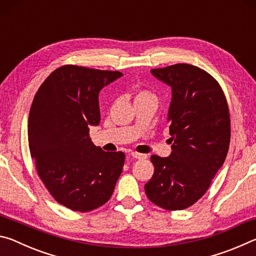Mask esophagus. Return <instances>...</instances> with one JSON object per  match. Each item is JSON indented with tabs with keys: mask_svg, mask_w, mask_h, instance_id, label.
I'll list each match as a JSON object with an SVG mask.
<instances>
[{
	"mask_svg": "<svg viewBox=\"0 0 256 256\" xmlns=\"http://www.w3.org/2000/svg\"><path fill=\"white\" fill-rule=\"evenodd\" d=\"M131 157L133 159H146V154H138V152H132Z\"/></svg>",
	"mask_w": 256,
	"mask_h": 256,
	"instance_id": "esophagus-1",
	"label": "esophagus"
}]
</instances>
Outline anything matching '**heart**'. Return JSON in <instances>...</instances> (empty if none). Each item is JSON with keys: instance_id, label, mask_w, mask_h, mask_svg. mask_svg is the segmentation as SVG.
Returning <instances> with one entry per match:
<instances>
[{"instance_id": "1", "label": "heart", "mask_w": 256, "mask_h": 256, "mask_svg": "<svg viewBox=\"0 0 256 256\" xmlns=\"http://www.w3.org/2000/svg\"><path fill=\"white\" fill-rule=\"evenodd\" d=\"M154 97L152 94L146 92V90L144 89H138L136 90V96H134V102H138V100H144V99H148V98H152Z\"/></svg>"}]
</instances>
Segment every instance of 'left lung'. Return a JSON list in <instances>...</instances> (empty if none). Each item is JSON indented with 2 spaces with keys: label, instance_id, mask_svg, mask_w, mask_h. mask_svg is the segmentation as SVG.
Masks as SVG:
<instances>
[{
  "label": "left lung",
  "instance_id": "8db88e82",
  "mask_svg": "<svg viewBox=\"0 0 256 256\" xmlns=\"http://www.w3.org/2000/svg\"><path fill=\"white\" fill-rule=\"evenodd\" d=\"M152 76L172 86L168 123L172 154L151 156L154 172L144 190L162 209L183 210L204 196L226 159L230 118L222 86L190 64L154 68Z\"/></svg>",
  "mask_w": 256,
  "mask_h": 256
}]
</instances>
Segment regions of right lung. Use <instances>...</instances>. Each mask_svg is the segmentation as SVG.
<instances>
[{
  "mask_svg": "<svg viewBox=\"0 0 256 256\" xmlns=\"http://www.w3.org/2000/svg\"><path fill=\"white\" fill-rule=\"evenodd\" d=\"M123 74L78 66L56 68L34 94L28 118L30 154L60 204L88 212L110 200L125 154L106 152L89 136L100 122L98 94Z\"/></svg>",
  "mask_w": 256,
  "mask_h": 256,
  "instance_id": "add662e5",
  "label": "right lung"
}]
</instances>
